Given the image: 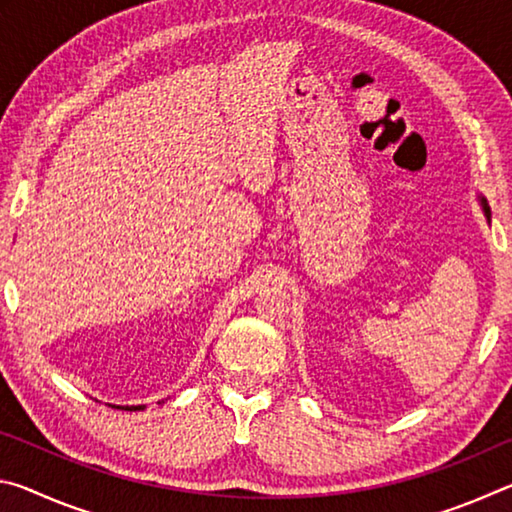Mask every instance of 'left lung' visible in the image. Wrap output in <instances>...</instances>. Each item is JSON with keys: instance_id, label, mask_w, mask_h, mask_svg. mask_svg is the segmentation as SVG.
I'll use <instances>...</instances> for the list:
<instances>
[{"instance_id": "left-lung-1", "label": "left lung", "mask_w": 512, "mask_h": 512, "mask_svg": "<svg viewBox=\"0 0 512 512\" xmlns=\"http://www.w3.org/2000/svg\"><path fill=\"white\" fill-rule=\"evenodd\" d=\"M476 198H479V203H481V207H483V214H485V219H488V223H490L492 216H490V205H488V201H485L483 196H476Z\"/></svg>"}]
</instances>
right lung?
Listing matches in <instances>:
<instances>
[{
  "instance_id": "obj_1",
  "label": "right lung",
  "mask_w": 512,
  "mask_h": 512,
  "mask_svg": "<svg viewBox=\"0 0 512 512\" xmlns=\"http://www.w3.org/2000/svg\"><path fill=\"white\" fill-rule=\"evenodd\" d=\"M112 409H121V411H144L146 406L144 404H137V406H117V404H110Z\"/></svg>"
}]
</instances>
